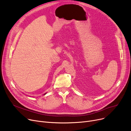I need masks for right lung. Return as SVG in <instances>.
Segmentation results:
<instances>
[{"label": "right lung", "mask_w": 131, "mask_h": 131, "mask_svg": "<svg viewBox=\"0 0 131 131\" xmlns=\"http://www.w3.org/2000/svg\"><path fill=\"white\" fill-rule=\"evenodd\" d=\"M44 95H45V94H44Z\"/></svg>", "instance_id": "add662e5"}]
</instances>
